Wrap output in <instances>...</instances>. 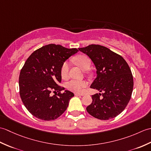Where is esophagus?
I'll return each instance as SVG.
<instances>
[{
    "instance_id": "34e87169",
    "label": "esophagus",
    "mask_w": 151,
    "mask_h": 151,
    "mask_svg": "<svg viewBox=\"0 0 151 151\" xmlns=\"http://www.w3.org/2000/svg\"><path fill=\"white\" fill-rule=\"evenodd\" d=\"M75 95L76 96H83V95H84L83 94H81V93H75Z\"/></svg>"
}]
</instances>
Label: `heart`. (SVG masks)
<instances>
[{
	"label": "heart",
	"mask_w": 151,
	"mask_h": 151,
	"mask_svg": "<svg viewBox=\"0 0 151 151\" xmlns=\"http://www.w3.org/2000/svg\"><path fill=\"white\" fill-rule=\"evenodd\" d=\"M75 62L77 63L82 69L85 70L90 68L91 65V60L86 55H80L75 58ZM70 69V62L68 60L65 61L61 66L60 73L62 78H66L69 75ZM88 85V82L86 81H79V80L71 79L66 83V88L69 90L75 93H81L83 89Z\"/></svg>",
	"instance_id": "b5f03b06"
}]
</instances>
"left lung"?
<instances>
[{"mask_svg": "<svg viewBox=\"0 0 151 151\" xmlns=\"http://www.w3.org/2000/svg\"><path fill=\"white\" fill-rule=\"evenodd\" d=\"M93 62L97 76L91 85L101 93L92 95V102L86 108L99 119L108 120L123 111L132 96L134 81L126 61L119 54L99 45L79 48Z\"/></svg>", "mask_w": 151, "mask_h": 151, "instance_id": "obj_1", "label": "left lung"}]
</instances>
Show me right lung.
<instances>
[{
    "label": "right lung",
    "instance_id": "1",
    "mask_svg": "<svg viewBox=\"0 0 151 151\" xmlns=\"http://www.w3.org/2000/svg\"><path fill=\"white\" fill-rule=\"evenodd\" d=\"M78 50L49 44L35 50L28 58L19 75L20 97L24 106L37 119L52 121L66 110L74 96L59 84L60 69L65 61ZM51 92L55 93L52 96Z\"/></svg>",
    "mask_w": 151,
    "mask_h": 151
}]
</instances>
